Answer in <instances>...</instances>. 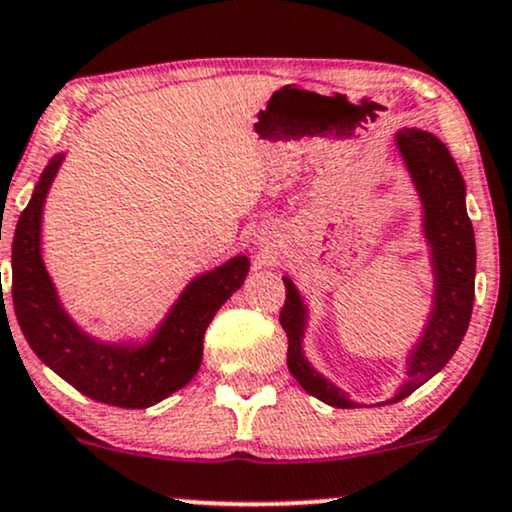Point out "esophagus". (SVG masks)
Here are the masks:
<instances>
[{"instance_id": "obj_1", "label": "esophagus", "mask_w": 512, "mask_h": 512, "mask_svg": "<svg viewBox=\"0 0 512 512\" xmlns=\"http://www.w3.org/2000/svg\"><path fill=\"white\" fill-rule=\"evenodd\" d=\"M257 245H260L262 250H269L271 248V243L267 241V238H260V241H257Z\"/></svg>"}]
</instances>
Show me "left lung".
<instances>
[{"label": "left lung", "instance_id": "left-lung-1", "mask_svg": "<svg viewBox=\"0 0 512 512\" xmlns=\"http://www.w3.org/2000/svg\"><path fill=\"white\" fill-rule=\"evenodd\" d=\"M394 146L409 172L423 212V238L430 248L432 309L416 347L406 354V378L399 390L380 404H397L420 385L428 383L454 357L468 331L472 300H475V234L465 210V181L451 158L449 148L435 134L418 127H401L394 132ZM286 304L281 309V326L288 335V371L304 392L338 409H354L359 401L328 380L309 364L302 342L309 326V304L293 278L283 276Z\"/></svg>", "mask_w": 512, "mask_h": 512}]
</instances>
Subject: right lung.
I'll return each mask as SVG.
<instances>
[{
  "label": "right lung",
  "mask_w": 512,
  "mask_h": 512,
  "mask_svg": "<svg viewBox=\"0 0 512 512\" xmlns=\"http://www.w3.org/2000/svg\"><path fill=\"white\" fill-rule=\"evenodd\" d=\"M66 153H56L32 189L11 245L14 312L32 347L68 385L101 404L146 409L189 385L203 361V335L217 309L243 286L250 260L236 255L193 276L144 338L101 340L63 307L42 255V217Z\"/></svg>",
  "instance_id": "obj_1"
}]
</instances>
